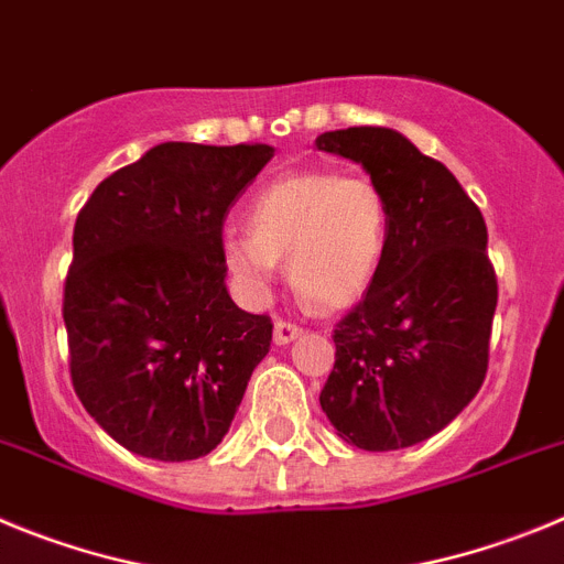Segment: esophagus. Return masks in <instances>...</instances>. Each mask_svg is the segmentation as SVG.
Listing matches in <instances>:
<instances>
[{
    "mask_svg": "<svg viewBox=\"0 0 564 564\" xmlns=\"http://www.w3.org/2000/svg\"><path fill=\"white\" fill-rule=\"evenodd\" d=\"M303 334V328L297 323H289V319L278 317L275 319V343L278 345H289L292 339H297Z\"/></svg>",
    "mask_w": 564,
    "mask_h": 564,
    "instance_id": "obj_1",
    "label": "esophagus"
}]
</instances>
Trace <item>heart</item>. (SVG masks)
Listing matches in <instances>:
<instances>
[{"label":"heart","instance_id":"b5f03b06","mask_svg":"<svg viewBox=\"0 0 564 564\" xmlns=\"http://www.w3.org/2000/svg\"><path fill=\"white\" fill-rule=\"evenodd\" d=\"M388 241V202L370 176L332 171L289 174L261 187L250 205V232L221 241L227 270L263 294L289 258L303 301L345 308L377 275Z\"/></svg>","mask_w":564,"mask_h":564}]
</instances>
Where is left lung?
I'll return each instance as SVG.
<instances>
[{
  "instance_id": "left-lung-1",
  "label": "left lung",
  "mask_w": 564,
  "mask_h": 564,
  "mask_svg": "<svg viewBox=\"0 0 564 564\" xmlns=\"http://www.w3.org/2000/svg\"><path fill=\"white\" fill-rule=\"evenodd\" d=\"M319 151L359 162L388 202V241L362 301L334 328L319 408L370 453L444 430L489 368L497 278L486 221L444 162L382 126L326 131Z\"/></svg>"
}]
</instances>
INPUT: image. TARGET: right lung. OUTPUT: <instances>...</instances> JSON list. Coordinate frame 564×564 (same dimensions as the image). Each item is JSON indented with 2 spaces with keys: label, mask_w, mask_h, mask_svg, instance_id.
Here are the masks:
<instances>
[{
  "label": "right lung",
  "mask_w": 564,
  "mask_h": 564,
  "mask_svg": "<svg viewBox=\"0 0 564 564\" xmlns=\"http://www.w3.org/2000/svg\"><path fill=\"white\" fill-rule=\"evenodd\" d=\"M275 149L160 143L80 207L64 283L69 377L131 453L194 460L221 444L272 319L227 294L221 227Z\"/></svg>",
  "instance_id": "right-lung-1"
}]
</instances>
